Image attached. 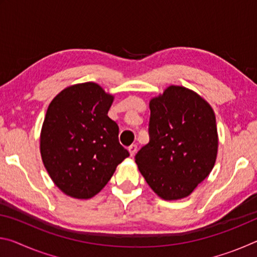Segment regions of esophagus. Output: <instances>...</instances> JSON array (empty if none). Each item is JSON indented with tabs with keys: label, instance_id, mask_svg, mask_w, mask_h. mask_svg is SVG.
<instances>
[{
	"label": "esophagus",
	"instance_id": "obj_1",
	"mask_svg": "<svg viewBox=\"0 0 257 257\" xmlns=\"http://www.w3.org/2000/svg\"><path fill=\"white\" fill-rule=\"evenodd\" d=\"M128 151H129V153H130V155L132 156H134L135 154H136V152H137V145H130L129 147H128Z\"/></svg>",
	"mask_w": 257,
	"mask_h": 257
}]
</instances>
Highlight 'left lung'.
Returning a JSON list of instances; mask_svg holds the SVG:
<instances>
[{
    "mask_svg": "<svg viewBox=\"0 0 257 257\" xmlns=\"http://www.w3.org/2000/svg\"><path fill=\"white\" fill-rule=\"evenodd\" d=\"M151 141L135 162L152 190L164 201L188 197L214 167L219 136L206 99L171 85L150 99Z\"/></svg>",
    "mask_w": 257,
    "mask_h": 257,
    "instance_id": "8db88e82",
    "label": "left lung"
}]
</instances>
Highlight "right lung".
<instances>
[{
    "mask_svg": "<svg viewBox=\"0 0 257 257\" xmlns=\"http://www.w3.org/2000/svg\"><path fill=\"white\" fill-rule=\"evenodd\" d=\"M114 95L96 82L68 86L52 99L43 121L40 151L55 186L68 196L98 194L128 158L119 127L108 118Z\"/></svg>",
    "mask_w": 257,
    "mask_h": 257,
    "instance_id": "1",
    "label": "right lung"
}]
</instances>
